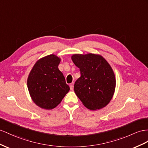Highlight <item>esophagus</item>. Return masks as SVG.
Masks as SVG:
<instances>
[{
    "instance_id": "34e87169",
    "label": "esophagus",
    "mask_w": 148,
    "mask_h": 148,
    "mask_svg": "<svg viewBox=\"0 0 148 148\" xmlns=\"http://www.w3.org/2000/svg\"><path fill=\"white\" fill-rule=\"evenodd\" d=\"M70 89L71 90H73V89H74V82H72L71 84H70Z\"/></svg>"
}]
</instances>
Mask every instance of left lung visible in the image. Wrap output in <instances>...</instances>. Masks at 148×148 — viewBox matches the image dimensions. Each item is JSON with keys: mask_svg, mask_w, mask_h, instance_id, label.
Returning <instances> with one entry per match:
<instances>
[{"mask_svg": "<svg viewBox=\"0 0 148 148\" xmlns=\"http://www.w3.org/2000/svg\"><path fill=\"white\" fill-rule=\"evenodd\" d=\"M71 59L81 72V77L74 87L79 99L90 110L106 106L116 88L115 75L107 60L101 55L91 53L74 54Z\"/></svg>", "mask_w": 148, "mask_h": 148, "instance_id": "left-lung-1", "label": "left lung"}]
</instances>
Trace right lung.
<instances>
[{
  "label": "right lung",
  "instance_id": "right-lung-1",
  "mask_svg": "<svg viewBox=\"0 0 148 148\" xmlns=\"http://www.w3.org/2000/svg\"><path fill=\"white\" fill-rule=\"evenodd\" d=\"M60 59L54 54L38 60L30 72L27 88L32 101L45 109L55 108L70 89L58 68Z\"/></svg>",
  "mask_w": 148,
  "mask_h": 148
}]
</instances>
